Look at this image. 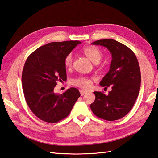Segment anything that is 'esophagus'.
<instances>
[{
	"label": "esophagus",
	"instance_id": "1",
	"mask_svg": "<svg viewBox=\"0 0 158 158\" xmlns=\"http://www.w3.org/2000/svg\"><path fill=\"white\" fill-rule=\"evenodd\" d=\"M79 92H80V94H81V96H83L84 94H87V92L83 91V90H82V89H81V90H80Z\"/></svg>",
	"mask_w": 158,
	"mask_h": 158
}]
</instances>
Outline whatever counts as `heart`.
I'll return each mask as SVG.
<instances>
[{"instance_id":"heart-1","label":"heart","mask_w":158,"mask_h":158,"mask_svg":"<svg viewBox=\"0 0 158 158\" xmlns=\"http://www.w3.org/2000/svg\"><path fill=\"white\" fill-rule=\"evenodd\" d=\"M82 51L89 60L94 63L99 62L103 57V52H101L99 48L94 46H85L82 49ZM73 55L71 53L68 54L64 59L65 66L68 69H70L73 64ZM92 83V79L88 77L81 76L74 79L72 81V84L77 87H79L83 89H88L90 88Z\"/></svg>"}]
</instances>
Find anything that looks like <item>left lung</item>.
<instances>
[{
	"mask_svg": "<svg viewBox=\"0 0 158 158\" xmlns=\"http://www.w3.org/2000/svg\"><path fill=\"white\" fill-rule=\"evenodd\" d=\"M92 44L106 47L112 54L109 72L100 82L102 87L111 86L106 95L95 91L96 96L90 108L95 116L106 120H116L130 111L139 94L141 74L137 57L130 48L112 39L99 40Z\"/></svg>",
	"mask_w": 158,
	"mask_h": 158,
	"instance_id": "left-lung-1",
	"label": "left lung"
}]
</instances>
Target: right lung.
I'll return each instance as SVG.
<instances>
[{"label":"right lung","instance_id":"obj_1","mask_svg":"<svg viewBox=\"0 0 158 158\" xmlns=\"http://www.w3.org/2000/svg\"><path fill=\"white\" fill-rule=\"evenodd\" d=\"M79 41L54 42L37 48L24 64L22 83L28 106L40 120L54 123L66 118L80 97L78 89L70 88L55 94L57 81H66L64 59Z\"/></svg>","mask_w":158,"mask_h":158}]
</instances>
